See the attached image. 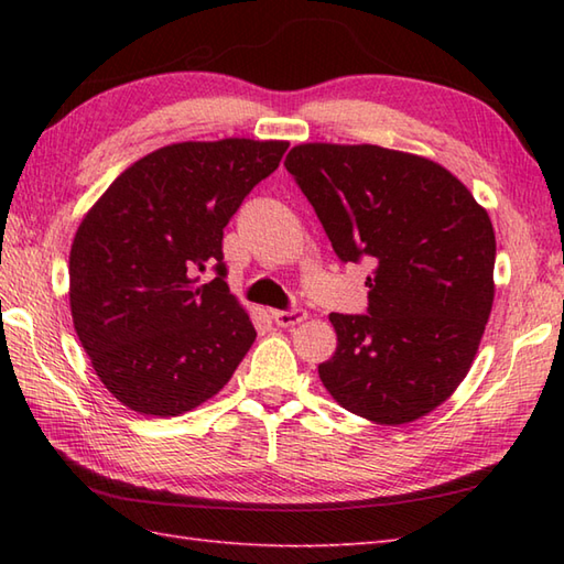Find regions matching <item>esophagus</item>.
<instances>
[{
    "mask_svg": "<svg viewBox=\"0 0 564 564\" xmlns=\"http://www.w3.org/2000/svg\"><path fill=\"white\" fill-rule=\"evenodd\" d=\"M271 317H273V322H275V325H279V327H295V325H301L303 319H307V313H305V310H301V307H293V310H273Z\"/></svg>",
    "mask_w": 564,
    "mask_h": 564,
    "instance_id": "1",
    "label": "esophagus"
}]
</instances>
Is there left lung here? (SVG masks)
<instances>
[{"label": "left lung", "mask_w": 564, "mask_h": 564, "mask_svg": "<svg viewBox=\"0 0 564 564\" xmlns=\"http://www.w3.org/2000/svg\"><path fill=\"white\" fill-rule=\"evenodd\" d=\"M289 170L341 261L368 257V315L332 313L319 380L344 410L410 424L470 370L495 303V227L446 166L378 145L305 142Z\"/></svg>", "instance_id": "left-lung-1"}]
</instances>
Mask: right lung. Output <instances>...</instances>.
Segmentation results:
<instances>
[{"label": "right lung", "instance_id": "add662e5", "mask_svg": "<svg viewBox=\"0 0 564 564\" xmlns=\"http://www.w3.org/2000/svg\"><path fill=\"white\" fill-rule=\"evenodd\" d=\"M285 140L174 142L116 176L69 249V310L104 388L178 416L218 394L257 339L225 283L223 227L279 166ZM218 276L200 284L198 272Z\"/></svg>", "mask_w": 564, "mask_h": 564}]
</instances>
